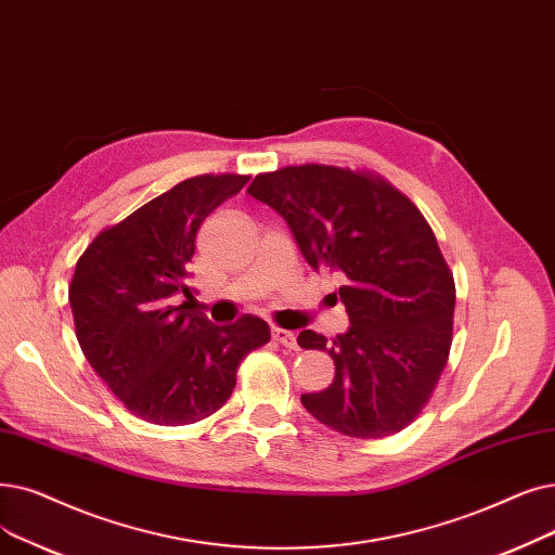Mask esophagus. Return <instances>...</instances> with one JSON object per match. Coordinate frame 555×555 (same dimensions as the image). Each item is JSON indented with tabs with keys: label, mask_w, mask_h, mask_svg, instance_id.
<instances>
[{
	"label": "esophagus",
	"mask_w": 555,
	"mask_h": 555,
	"mask_svg": "<svg viewBox=\"0 0 555 555\" xmlns=\"http://www.w3.org/2000/svg\"><path fill=\"white\" fill-rule=\"evenodd\" d=\"M272 337H274V340H276L279 345H283V347H287V349H299L297 335H295L293 331H285V328L274 326V328H272Z\"/></svg>",
	"instance_id": "obj_1"
}]
</instances>
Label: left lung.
<instances>
[{
	"instance_id": "8db88e82",
	"label": "left lung",
	"mask_w": 555,
	"mask_h": 555,
	"mask_svg": "<svg viewBox=\"0 0 555 555\" xmlns=\"http://www.w3.org/2000/svg\"><path fill=\"white\" fill-rule=\"evenodd\" d=\"M247 192L281 215L312 270L345 281L333 297L349 328L333 343L310 328L297 337L335 363L304 408L349 438L399 433L436 390L453 331V276L424 215L390 183L331 165L258 175Z\"/></svg>"
}]
</instances>
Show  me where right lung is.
<instances>
[{
  "label": "right lung",
  "instance_id": "1",
  "mask_svg": "<svg viewBox=\"0 0 555 555\" xmlns=\"http://www.w3.org/2000/svg\"><path fill=\"white\" fill-rule=\"evenodd\" d=\"M247 181L243 175L185 179L104 229L77 262L69 306L81 351L144 422L183 426L220 411L243 358L270 343L260 318L218 326L188 310L195 299L188 264L197 229ZM181 296L189 301L180 305Z\"/></svg>",
  "mask_w": 555,
  "mask_h": 555
}]
</instances>
